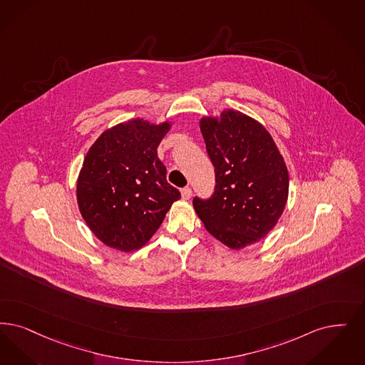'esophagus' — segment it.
<instances>
[{"label":"esophagus","instance_id":"1","mask_svg":"<svg viewBox=\"0 0 365 365\" xmlns=\"http://www.w3.org/2000/svg\"><path fill=\"white\" fill-rule=\"evenodd\" d=\"M180 192H182V198L183 200H190L191 198V189L190 187H183V189L180 190Z\"/></svg>","mask_w":365,"mask_h":365}]
</instances>
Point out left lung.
<instances>
[{"label": "left lung", "instance_id": "obj_1", "mask_svg": "<svg viewBox=\"0 0 365 365\" xmlns=\"http://www.w3.org/2000/svg\"><path fill=\"white\" fill-rule=\"evenodd\" d=\"M216 185L192 205L205 228L228 247H246L276 225L289 189L288 170L270 134L252 118L228 110L201 120Z\"/></svg>", "mask_w": 365, "mask_h": 365}]
</instances>
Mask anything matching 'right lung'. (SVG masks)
I'll return each instance as SVG.
<instances>
[{
  "label": "right lung",
  "mask_w": 365,
  "mask_h": 365,
  "mask_svg": "<svg viewBox=\"0 0 365 365\" xmlns=\"http://www.w3.org/2000/svg\"><path fill=\"white\" fill-rule=\"evenodd\" d=\"M168 128L131 119L104 131L88 150L77 201L91 231L108 247L128 252L145 245L180 198L158 158Z\"/></svg>",
  "instance_id": "obj_1"
}]
</instances>
